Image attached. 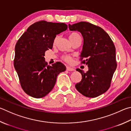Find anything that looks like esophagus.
Segmentation results:
<instances>
[{"label": "esophagus", "instance_id": "34e87169", "mask_svg": "<svg viewBox=\"0 0 131 131\" xmlns=\"http://www.w3.org/2000/svg\"><path fill=\"white\" fill-rule=\"evenodd\" d=\"M66 70H68V71H74V70H75L74 69L70 68V67H69V66H66Z\"/></svg>", "mask_w": 131, "mask_h": 131}]
</instances>
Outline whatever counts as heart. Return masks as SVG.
<instances>
[{
	"label": "heart",
	"mask_w": 131,
	"mask_h": 131,
	"mask_svg": "<svg viewBox=\"0 0 131 131\" xmlns=\"http://www.w3.org/2000/svg\"><path fill=\"white\" fill-rule=\"evenodd\" d=\"M78 37H80V35L78 34V33H76V32H72V33H70L69 35V39L70 40L71 42H72L73 41H74V40ZM58 39H59V36L58 35H57V36L54 38V41H53L54 45H56L57 43V42ZM62 58L63 61H65V62H68V63H71L73 60L72 57H70V56H67V55L62 56Z\"/></svg>",
	"instance_id": "b5f03b06"
}]
</instances>
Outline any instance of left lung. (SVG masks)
<instances>
[{"label":"left lung","mask_w":131,"mask_h":131,"mask_svg":"<svg viewBox=\"0 0 131 131\" xmlns=\"http://www.w3.org/2000/svg\"><path fill=\"white\" fill-rule=\"evenodd\" d=\"M70 31L80 32L84 45L80 55L81 63L88 66V71L80 69L82 80L75 88L84 96L93 98L106 92L111 86L117 68L116 48L112 40L101 27L86 22L69 25Z\"/></svg>","instance_id":"8db88e82"}]
</instances>
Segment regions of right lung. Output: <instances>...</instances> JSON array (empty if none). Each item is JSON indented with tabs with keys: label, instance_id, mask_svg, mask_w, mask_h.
<instances>
[{
	"label": "right lung",
	"instance_id": "add662e5",
	"mask_svg": "<svg viewBox=\"0 0 131 131\" xmlns=\"http://www.w3.org/2000/svg\"><path fill=\"white\" fill-rule=\"evenodd\" d=\"M67 28L63 23L39 21L29 26L16 42L14 68L26 94L37 99L46 96L58 75L65 71L66 66L60 62L47 66L44 56L45 51L53 47L56 35Z\"/></svg>",
	"mask_w": 131,
	"mask_h": 131
}]
</instances>
